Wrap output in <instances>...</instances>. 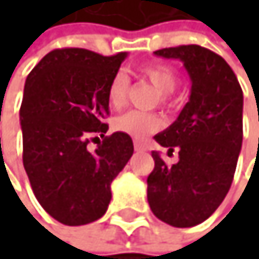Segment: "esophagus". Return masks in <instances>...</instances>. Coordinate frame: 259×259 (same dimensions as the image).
Segmentation results:
<instances>
[{"instance_id":"34e87169","label":"esophagus","mask_w":259,"mask_h":259,"mask_svg":"<svg viewBox=\"0 0 259 259\" xmlns=\"http://www.w3.org/2000/svg\"><path fill=\"white\" fill-rule=\"evenodd\" d=\"M134 146H135V151H137V152H144V151H146V146H144L141 141H135Z\"/></svg>"}]
</instances>
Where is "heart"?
<instances>
[{"instance_id":"b5f03b06","label":"heart","mask_w":259,"mask_h":259,"mask_svg":"<svg viewBox=\"0 0 259 259\" xmlns=\"http://www.w3.org/2000/svg\"><path fill=\"white\" fill-rule=\"evenodd\" d=\"M140 74L143 79L151 82L157 90L163 95L161 99L167 102L169 93L174 92L177 85V73L167 65H147L140 69ZM128 90H131V79L122 71H118L112 76L110 82L107 87V98L112 107L119 108L125 104ZM115 128L121 134H125L135 140H144L151 134L158 132L163 127V119L154 113H144V112H127L118 116L113 122Z\"/></svg>"}]
</instances>
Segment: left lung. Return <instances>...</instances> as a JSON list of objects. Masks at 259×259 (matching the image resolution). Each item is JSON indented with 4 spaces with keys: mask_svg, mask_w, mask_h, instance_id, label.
Returning a JSON list of instances; mask_svg holds the SVG:
<instances>
[{
    "mask_svg": "<svg viewBox=\"0 0 259 259\" xmlns=\"http://www.w3.org/2000/svg\"><path fill=\"white\" fill-rule=\"evenodd\" d=\"M154 54L182 60L193 85L179 118L154 137L169 157L179 151V161L167 164L152 152L147 202L160 221L194 227L218 210L232 186L242 144V90L230 65L203 46L163 48Z\"/></svg>",
    "mask_w": 259,
    "mask_h": 259,
    "instance_id": "left-lung-1",
    "label": "left lung"
}]
</instances>
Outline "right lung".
<instances>
[{
	"label": "right lung",
	"mask_w": 259,
	"mask_h": 259,
	"mask_svg": "<svg viewBox=\"0 0 259 259\" xmlns=\"http://www.w3.org/2000/svg\"><path fill=\"white\" fill-rule=\"evenodd\" d=\"M125 57L54 49L26 79L23 164L43 210L65 225H85L105 214L110 185L134 154L132 138L121 132L105 137L104 122L110 113L107 87ZM93 139L98 146L90 151Z\"/></svg>",
	"instance_id": "1"
}]
</instances>
